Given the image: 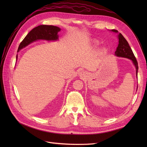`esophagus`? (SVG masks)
<instances>
[{"mask_svg":"<svg viewBox=\"0 0 147 147\" xmlns=\"http://www.w3.org/2000/svg\"><path fill=\"white\" fill-rule=\"evenodd\" d=\"M84 75H85V72H83V71H82V72H81L80 73V77H82V76H84Z\"/></svg>","mask_w":147,"mask_h":147,"instance_id":"34e87169","label":"esophagus"}]
</instances>
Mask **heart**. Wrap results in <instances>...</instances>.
<instances>
[{
    "instance_id": "b5f03b06",
    "label": "heart",
    "mask_w": 147,
    "mask_h": 147,
    "mask_svg": "<svg viewBox=\"0 0 147 147\" xmlns=\"http://www.w3.org/2000/svg\"><path fill=\"white\" fill-rule=\"evenodd\" d=\"M99 45H100V42L98 40H93L91 44V48L92 50H96V49L99 47ZM107 52H108V48L107 47H102L99 50V53L101 55H105V54H107Z\"/></svg>"
}]
</instances>
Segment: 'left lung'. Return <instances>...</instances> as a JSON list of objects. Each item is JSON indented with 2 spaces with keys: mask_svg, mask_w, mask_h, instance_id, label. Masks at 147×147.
Instances as JSON below:
<instances>
[{
  "mask_svg": "<svg viewBox=\"0 0 147 147\" xmlns=\"http://www.w3.org/2000/svg\"><path fill=\"white\" fill-rule=\"evenodd\" d=\"M111 31H112V32L115 33H118V31L115 29H113ZM118 38L119 43L117 48V50L115 52V55L117 57H125V58H128L131 59L132 61L134 66L136 67V77H137V72L138 69H139V67H138L137 61L136 59V57L134 56V53H133L128 42H127L125 38L123 36V35L121 33H119L118 34Z\"/></svg>",
  "mask_w": 147,
  "mask_h": 147,
  "instance_id": "obj_1",
  "label": "left lung"
}]
</instances>
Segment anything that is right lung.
<instances>
[{
	"label": "right lung",
	"mask_w": 147,
	"mask_h": 147,
	"mask_svg": "<svg viewBox=\"0 0 147 147\" xmlns=\"http://www.w3.org/2000/svg\"><path fill=\"white\" fill-rule=\"evenodd\" d=\"M61 28L51 25H40L31 30L20 44L18 52L29 44L38 40L48 41H56L59 39L58 32ZM18 55L16 56V59Z\"/></svg>",
	"instance_id": "add662e5"
}]
</instances>
